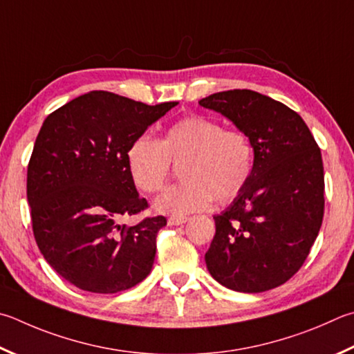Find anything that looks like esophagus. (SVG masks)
Returning <instances> with one entry per match:
<instances>
[{"label": "esophagus", "mask_w": 354, "mask_h": 354, "mask_svg": "<svg viewBox=\"0 0 354 354\" xmlns=\"http://www.w3.org/2000/svg\"><path fill=\"white\" fill-rule=\"evenodd\" d=\"M187 216H170L169 218V224L170 226H181L185 221H187Z\"/></svg>", "instance_id": "34e87169"}]
</instances>
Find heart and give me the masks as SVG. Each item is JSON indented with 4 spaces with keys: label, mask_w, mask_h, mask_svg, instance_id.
I'll return each instance as SVG.
<instances>
[{
    "label": "heart",
    "mask_w": 354,
    "mask_h": 354,
    "mask_svg": "<svg viewBox=\"0 0 354 354\" xmlns=\"http://www.w3.org/2000/svg\"><path fill=\"white\" fill-rule=\"evenodd\" d=\"M171 162H181L183 183L165 189L155 207L162 214L185 215L207 209L212 199L224 204L239 196L254 173L255 151L243 130L223 128L199 114L176 120L159 142L139 136L128 147V171L134 185L145 194L164 187Z\"/></svg>",
    "instance_id": "b5f03b06"
}]
</instances>
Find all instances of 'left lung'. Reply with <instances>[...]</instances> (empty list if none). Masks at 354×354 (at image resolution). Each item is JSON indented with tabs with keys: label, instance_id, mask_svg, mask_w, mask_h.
I'll return each instance as SVG.
<instances>
[{
	"label": "left lung",
	"instance_id": "1",
	"mask_svg": "<svg viewBox=\"0 0 354 354\" xmlns=\"http://www.w3.org/2000/svg\"><path fill=\"white\" fill-rule=\"evenodd\" d=\"M198 104L232 120L255 151L250 181L214 216L205 265L218 283L234 291H269L299 271L322 226L320 149L304 119L268 95L230 89Z\"/></svg>",
	"mask_w": 354,
	"mask_h": 354
}]
</instances>
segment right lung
<instances>
[{
    "label": "right lung",
    "mask_w": 354,
    "mask_h": 354,
    "mask_svg": "<svg viewBox=\"0 0 354 354\" xmlns=\"http://www.w3.org/2000/svg\"><path fill=\"white\" fill-rule=\"evenodd\" d=\"M175 105L91 91L43 122L28 165L32 230L44 260L83 291H125L151 271L167 220L120 223L149 207L128 171L127 151Z\"/></svg>",
    "instance_id": "add662e5"
}]
</instances>
